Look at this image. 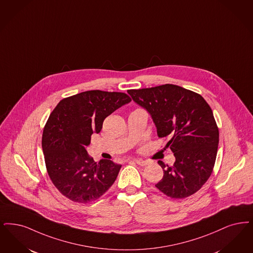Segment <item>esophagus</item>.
<instances>
[{
    "label": "esophagus",
    "instance_id": "esophagus-1",
    "mask_svg": "<svg viewBox=\"0 0 253 253\" xmlns=\"http://www.w3.org/2000/svg\"><path fill=\"white\" fill-rule=\"evenodd\" d=\"M134 162L136 163L137 165L141 166V167H146V166L150 165V163H151L148 160H134Z\"/></svg>",
    "mask_w": 253,
    "mask_h": 253
}]
</instances>
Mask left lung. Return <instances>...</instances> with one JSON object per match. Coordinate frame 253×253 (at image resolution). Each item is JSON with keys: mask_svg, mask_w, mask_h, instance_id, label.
Wrapping results in <instances>:
<instances>
[{"mask_svg": "<svg viewBox=\"0 0 253 253\" xmlns=\"http://www.w3.org/2000/svg\"><path fill=\"white\" fill-rule=\"evenodd\" d=\"M128 93L152 116L158 136L170 137L167 147L176 160L172 167L158 161L164 176L155 186L171 199L199 191L212 174L219 141L209 104L200 94L170 84Z\"/></svg>", "mask_w": 253, "mask_h": 253, "instance_id": "left-lung-1", "label": "left lung"}]
</instances>
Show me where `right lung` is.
I'll list each match as a JSON object with an SVG mask.
<instances>
[{"mask_svg": "<svg viewBox=\"0 0 253 253\" xmlns=\"http://www.w3.org/2000/svg\"><path fill=\"white\" fill-rule=\"evenodd\" d=\"M131 101L122 92L84 91L61 100L51 112L43 130L42 150L48 175L63 196L88 203L111 187L122 166L106 159L95 162L86 147L105 118Z\"/></svg>", "mask_w": 253, "mask_h": 253, "instance_id": "add662e5", "label": "right lung"}]
</instances>
